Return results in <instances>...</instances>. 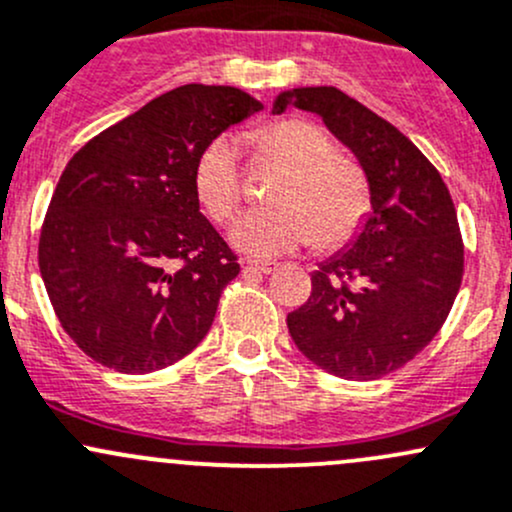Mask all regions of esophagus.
I'll use <instances>...</instances> for the list:
<instances>
[{"label":"esophagus","instance_id":"esophagus-1","mask_svg":"<svg viewBox=\"0 0 512 512\" xmlns=\"http://www.w3.org/2000/svg\"><path fill=\"white\" fill-rule=\"evenodd\" d=\"M274 270H277V265H274V262H245V265H242V272L272 274Z\"/></svg>","mask_w":512,"mask_h":512}]
</instances>
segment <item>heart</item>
Segmentation results:
<instances>
[{
    "label": "heart",
    "mask_w": 512,
    "mask_h": 512,
    "mask_svg": "<svg viewBox=\"0 0 512 512\" xmlns=\"http://www.w3.org/2000/svg\"><path fill=\"white\" fill-rule=\"evenodd\" d=\"M265 159L284 166L272 193L274 208L240 215L228 240L247 257H279L297 247L343 245L360 230L370 211L365 171L348 154L333 149L331 134L309 120H279L255 134ZM193 196L213 223L233 218L242 201L235 147L215 139L193 169Z\"/></svg>",
    "instance_id": "b5f03b06"
}]
</instances>
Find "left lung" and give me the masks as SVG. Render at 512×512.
<instances>
[{"label":"left lung","instance_id":"8db88e82","mask_svg":"<svg viewBox=\"0 0 512 512\" xmlns=\"http://www.w3.org/2000/svg\"><path fill=\"white\" fill-rule=\"evenodd\" d=\"M314 112L358 159L370 211L355 238L311 274V297L287 316L306 358L346 380H378L439 333L464 274V242L449 188L432 161L338 88H292L274 98Z\"/></svg>","mask_w":512,"mask_h":512}]
</instances>
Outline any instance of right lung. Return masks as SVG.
Masks as SVG:
<instances>
[{
    "instance_id": "right-lung-1",
    "label": "right lung",
    "mask_w": 512,
    "mask_h": 512,
    "mask_svg": "<svg viewBox=\"0 0 512 512\" xmlns=\"http://www.w3.org/2000/svg\"><path fill=\"white\" fill-rule=\"evenodd\" d=\"M262 102L181 85L80 147L41 228L48 299L85 355L117 373L161 370L206 338L240 265L193 196V169Z\"/></svg>"
}]
</instances>
